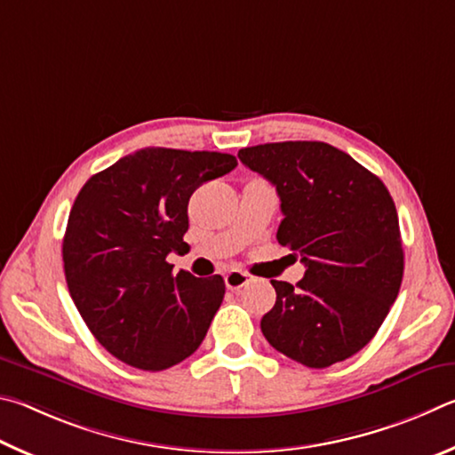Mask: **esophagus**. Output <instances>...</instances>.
<instances>
[{
    "mask_svg": "<svg viewBox=\"0 0 455 455\" xmlns=\"http://www.w3.org/2000/svg\"><path fill=\"white\" fill-rule=\"evenodd\" d=\"M223 280H226L228 290L235 291V290H242L243 285H248L250 280H251V275L242 272V269H229V272L223 275Z\"/></svg>",
    "mask_w": 455,
    "mask_h": 455,
    "instance_id": "esophagus-1",
    "label": "esophagus"
}]
</instances>
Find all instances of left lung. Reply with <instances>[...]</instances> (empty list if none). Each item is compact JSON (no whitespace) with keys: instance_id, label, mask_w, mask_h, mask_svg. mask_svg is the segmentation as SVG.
I'll return each instance as SVG.
<instances>
[{"instance_id":"8db88e82","label":"left lung","mask_w":455,"mask_h":455,"mask_svg":"<svg viewBox=\"0 0 455 455\" xmlns=\"http://www.w3.org/2000/svg\"><path fill=\"white\" fill-rule=\"evenodd\" d=\"M237 157L275 186L283 213L277 242L306 266L296 285L272 280L277 298L261 331L307 368L347 360L376 336L402 285L392 196L378 175L323 141L264 143Z\"/></svg>"}]
</instances>
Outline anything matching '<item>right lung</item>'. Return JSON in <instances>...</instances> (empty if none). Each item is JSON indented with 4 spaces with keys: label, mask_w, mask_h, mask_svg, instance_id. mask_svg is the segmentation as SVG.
Masks as SVG:
<instances>
[{
    "label": "right lung",
    "mask_w": 455,
    "mask_h": 455,
    "mask_svg": "<svg viewBox=\"0 0 455 455\" xmlns=\"http://www.w3.org/2000/svg\"><path fill=\"white\" fill-rule=\"evenodd\" d=\"M220 151L143 148L92 175L69 212L63 272L79 315L111 355L146 371L180 363L202 344L226 293L165 258L181 250L188 202L234 170Z\"/></svg>",
    "instance_id": "1"
}]
</instances>
